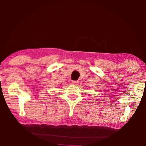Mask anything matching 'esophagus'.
Returning a JSON list of instances; mask_svg holds the SVG:
<instances>
[{
	"instance_id": "esophagus-1",
	"label": "esophagus",
	"mask_w": 146,
	"mask_h": 146,
	"mask_svg": "<svg viewBox=\"0 0 146 146\" xmlns=\"http://www.w3.org/2000/svg\"><path fill=\"white\" fill-rule=\"evenodd\" d=\"M78 83V80H73V81H72V84H73L76 85V84H77Z\"/></svg>"
}]
</instances>
